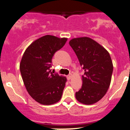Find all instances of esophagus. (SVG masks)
<instances>
[{"mask_svg": "<svg viewBox=\"0 0 130 130\" xmlns=\"http://www.w3.org/2000/svg\"><path fill=\"white\" fill-rule=\"evenodd\" d=\"M72 76V75L71 74H70L69 75H67V79H68V80H70V79H71Z\"/></svg>", "mask_w": 130, "mask_h": 130, "instance_id": "1", "label": "esophagus"}]
</instances>
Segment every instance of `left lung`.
I'll return each mask as SVG.
<instances>
[{
  "instance_id": "8db88e82",
  "label": "left lung",
  "mask_w": 130,
  "mask_h": 130,
  "mask_svg": "<svg viewBox=\"0 0 130 130\" xmlns=\"http://www.w3.org/2000/svg\"><path fill=\"white\" fill-rule=\"evenodd\" d=\"M69 44L84 70L83 86L75 93L79 102L91 105L99 102L107 91L111 81L113 65L109 52L89 37L74 38Z\"/></svg>"
}]
</instances>
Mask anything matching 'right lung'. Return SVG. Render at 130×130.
Returning a JSON list of instances; mask_svg holds the SVG:
<instances>
[{"label":"right lung","mask_w":130,"mask_h":130,"mask_svg":"<svg viewBox=\"0 0 130 130\" xmlns=\"http://www.w3.org/2000/svg\"><path fill=\"white\" fill-rule=\"evenodd\" d=\"M67 38L43 36L26 48L20 65V72L27 91L36 102L51 105L61 99L67 79L51 71L55 53L66 43Z\"/></svg>","instance_id":"right-lung-1"}]
</instances>
